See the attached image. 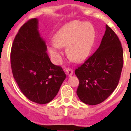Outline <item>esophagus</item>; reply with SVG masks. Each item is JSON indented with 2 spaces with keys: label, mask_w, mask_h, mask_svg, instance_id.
<instances>
[{
  "label": "esophagus",
  "mask_w": 131,
  "mask_h": 131,
  "mask_svg": "<svg viewBox=\"0 0 131 131\" xmlns=\"http://www.w3.org/2000/svg\"><path fill=\"white\" fill-rule=\"evenodd\" d=\"M66 73L68 76H71L73 74V71L71 68H67L66 69Z\"/></svg>",
  "instance_id": "esophagus-1"
}]
</instances>
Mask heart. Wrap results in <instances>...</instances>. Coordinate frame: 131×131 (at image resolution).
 <instances>
[{"label":"heart","mask_w":131,"mask_h":131,"mask_svg":"<svg viewBox=\"0 0 131 131\" xmlns=\"http://www.w3.org/2000/svg\"><path fill=\"white\" fill-rule=\"evenodd\" d=\"M96 38L95 30L90 23L78 20L62 26L53 36V43L48 47L51 58L56 62L62 55L60 47H67V54L72 61L81 62L89 56Z\"/></svg>","instance_id":"heart-1"}]
</instances>
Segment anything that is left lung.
<instances>
[{
    "mask_svg": "<svg viewBox=\"0 0 131 131\" xmlns=\"http://www.w3.org/2000/svg\"><path fill=\"white\" fill-rule=\"evenodd\" d=\"M123 67V50L119 38L106 25L99 47L75 71L80 84L77 94L83 103L94 105L107 99L120 80Z\"/></svg>",
    "mask_w": 131,
    "mask_h": 131,
    "instance_id": "8db88e82",
    "label": "left lung"
}]
</instances>
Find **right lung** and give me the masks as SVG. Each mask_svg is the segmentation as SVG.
<instances>
[{
	"label": "right lung",
	"instance_id": "add662e5",
	"mask_svg": "<svg viewBox=\"0 0 131 131\" xmlns=\"http://www.w3.org/2000/svg\"><path fill=\"white\" fill-rule=\"evenodd\" d=\"M38 24L33 18L20 28L11 47V66L24 95L31 101L46 104L56 96L66 74L61 67L50 61Z\"/></svg>",
	"mask_w": 131,
	"mask_h": 131
}]
</instances>
